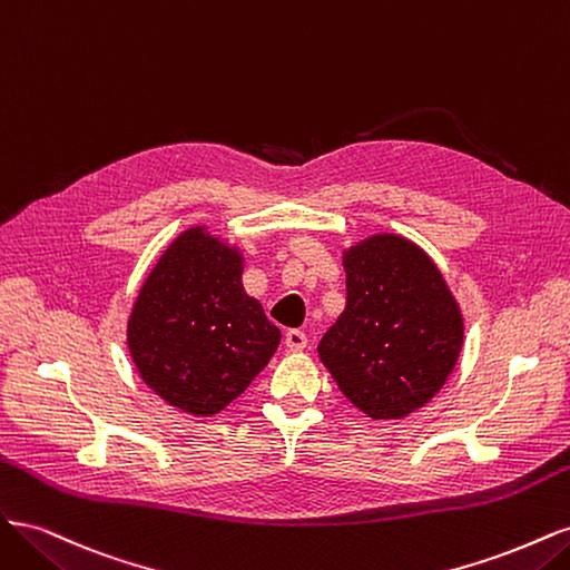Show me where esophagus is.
<instances>
[{
  "mask_svg": "<svg viewBox=\"0 0 570 570\" xmlns=\"http://www.w3.org/2000/svg\"><path fill=\"white\" fill-rule=\"evenodd\" d=\"M285 344L289 352H302L306 347V335L302 331H297V327H292V331L285 333Z\"/></svg>",
  "mask_w": 570,
  "mask_h": 570,
  "instance_id": "obj_1",
  "label": "esophagus"
}]
</instances>
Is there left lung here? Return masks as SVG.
<instances>
[{
	"label": "left lung",
	"instance_id": "8db88e82",
	"mask_svg": "<svg viewBox=\"0 0 570 570\" xmlns=\"http://www.w3.org/2000/svg\"><path fill=\"white\" fill-rule=\"evenodd\" d=\"M347 306L318 344L323 366L368 419H404L454 371L463 316L440 268L402 235H373L342 256Z\"/></svg>",
	"mask_w": 570,
	"mask_h": 570
}]
</instances>
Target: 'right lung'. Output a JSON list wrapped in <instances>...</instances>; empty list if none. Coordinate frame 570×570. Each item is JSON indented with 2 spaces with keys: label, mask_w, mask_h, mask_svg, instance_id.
<instances>
[{
  "label": "right lung",
  "mask_w": 570,
  "mask_h": 570,
  "mask_svg": "<svg viewBox=\"0 0 570 570\" xmlns=\"http://www.w3.org/2000/svg\"><path fill=\"white\" fill-rule=\"evenodd\" d=\"M243 254L204 226L180 233L140 287L128 350L142 381L193 416L243 394L281 344L243 287Z\"/></svg>",
  "instance_id": "right-lung-1"
}]
</instances>
